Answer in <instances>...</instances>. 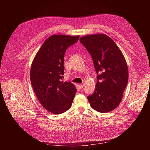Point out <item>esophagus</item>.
I'll return each instance as SVG.
<instances>
[{
	"label": "esophagus",
	"mask_w": 150,
	"mask_h": 150,
	"mask_svg": "<svg viewBox=\"0 0 150 150\" xmlns=\"http://www.w3.org/2000/svg\"><path fill=\"white\" fill-rule=\"evenodd\" d=\"M79 88L81 89H83V87H84V85L83 84H79Z\"/></svg>",
	"instance_id": "34e87169"
}]
</instances>
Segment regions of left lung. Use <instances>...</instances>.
Returning <instances> with one entry per match:
<instances>
[{
	"label": "left lung",
	"instance_id": "1",
	"mask_svg": "<svg viewBox=\"0 0 150 150\" xmlns=\"http://www.w3.org/2000/svg\"><path fill=\"white\" fill-rule=\"evenodd\" d=\"M79 40L91 56L98 74L94 93L88 96L90 105L98 112L111 111L119 105L128 84V69L124 56L105 34L88 35Z\"/></svg>",
	"mask_w": 150,
	"mask_h": 150
}]
</instances>
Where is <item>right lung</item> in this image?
<instances>
[{"mask_svg": "<svg viewBox=\"0 0 150 150\" xmlns=\"http://www.w3.org/2000/svg\"><path fill=\"white\" fill-rule=\"evenodd\" d=\"M79 35H52L45 40L32 63L31 84L42 106L54 115L71 108L76 88L64 82V59L69 46L78 42Z\"/></svg>", "mask_w": 150, "mask_h": 150, "instance_id": "obj_1", "label": "right lung"}]
</instances>
